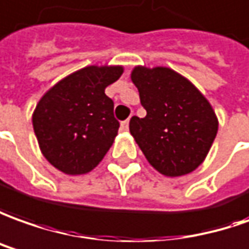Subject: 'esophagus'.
Listing matches in <instances>:
<instances>
[{
    "label": "esophagus",
    "instance_id": "esophagus-1",
    "mask_svg": "<svg viewBox=\"0 0 249 249\" xmlns=\"http://www.w3.org/2000/svg\"><path fill=\"white\" fill-rule=\"evenodd\" d=\"M128 123H130V119H126L121 123V130L122 131H127L128 130Z\"/></svg>",
    "mask_w": 249,
    "mask_h": 249
}]
</instances>
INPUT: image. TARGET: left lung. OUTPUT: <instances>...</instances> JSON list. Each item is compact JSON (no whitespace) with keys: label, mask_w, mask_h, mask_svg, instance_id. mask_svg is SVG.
<instances>
[{"label":"left lung","mask_w":249,"mask_h":249,"mask_svg":"<svg viewBox=\"0 0 249 249\" xmlns=\"http://www.w3.org/2000/svg\"><path fill=\"white\" fill-rule=\"evenodd\" d=\"M131 80L146 116H133L130 133L146 160L169 178L195 171L206 159L218 131L210 103L169 68L135 66Z\"/></svg>","instance_id":"left-lung-1"}]
</instances>
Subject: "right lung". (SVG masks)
<instances>
[{
  "label": "right lung",
  "mask_w": 249,
  "mask_h": 249,
  "mask_svg": "<svg viewBox=\"0 0 249 249\" xmlns=\"http://www.w3.org/2000/svg\"><path fill=\"white\" fill-rule=\"evenodd\" d=\"M122 73V66H87L55 84L37 103L32 124L39 146L63 174H88L114 143L119 122L104 90Z\"/></svg>",
  "instance_id": "1"
}]
</instances>
